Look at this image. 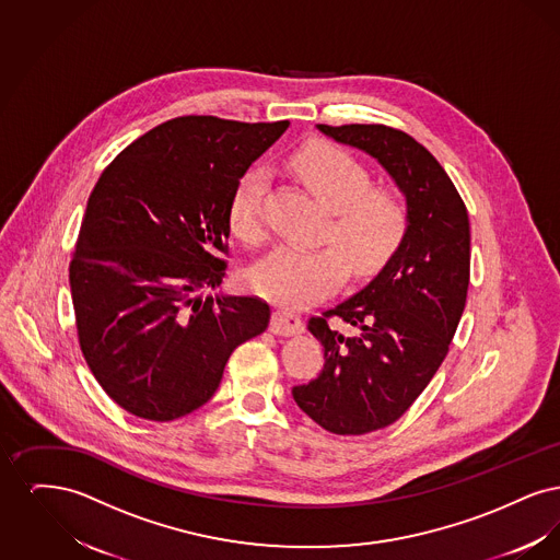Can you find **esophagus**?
Here are the masks:
<instances>
[{
  "instance_id": "esophagus-1",
  "label": "esophagus",
  "mask_w": 560,
  "mask_h": 560,
  "mask_svg": "<svg viewBox=\"0 0 560 560\" xmlns=\"http://www.w3.org/2000/svg\"><path fill=\"white\" fill-rule=\"evenodd\" d=\"M270 331L277 334V336H295V334H302L304 331V325L300 315H295L288 308H281L272 315L270 320Z\"/></svg>"
}]
</instances>
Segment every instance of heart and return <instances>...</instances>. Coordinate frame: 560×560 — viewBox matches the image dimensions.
Returning <instances> with one entry per match:
<instances>
[{
	"label": "heart",
	"mask_w": 560,
	"mask_h": 560,
	"mask_svg": "<svg viewBox=\"0 0 560 560\" xmlns=\"http://www.w3.org/2000/svg\"><path fill=\"white\" fill-rule=\"evenodd\" d=\"M292 165L306 187L331 208L323 240L336 241L339 247L281 243L252 270V283L277 302L308 306L340 283L347 260L357 275L386 262L407 233L409 210L399 190L373 187L370 170L340 147L306 144L293 153ZM267 187V174L252 167L233 192L229 220L245 243L265 237Z\"/></svg>",
	"instance_id": "obj_1"
}]
</instances>
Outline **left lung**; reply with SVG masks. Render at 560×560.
Wrapping results in <instances>:
<instances>
[{
    "label": "left lung",
    "instance_id": "8db88e82",
    "mask_svg": "<svg viewBox=\"0 0 560 560\" xmlns=\"http://www.w3.org/2000/svg\"><path fill=\"white\" fill-rule=\"evenodd\" d=\"M390 174L409 210L407 233L372 281L308 320L325 352L293 400L334 434L390 427L450 352L470 283V222L443 165L418 140L380 124L317 126Z\"/></svg>",
    "mask_w": 560,
    "mask_h": 560
}]
</instances>
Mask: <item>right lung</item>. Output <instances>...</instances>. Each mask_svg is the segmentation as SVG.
<instances>
[{"label": "right lung", "mask_w": 560, "mask_h": 560, "mask_svg": "<svg viewBox=\"0 0 560 560\" xmlns=\"http://www.w3.org/2000/svg\"><path fill=\"white\" fill-rule=\"evenodd\" d=\"M288 126L176 117L126 147L92 190L69 265L78 338L136 418L206 405L231 352L267 329L265 300L206 292L226 275L235 187Z\"/></svg>", "instance_id": "right-lung-1"}]
</instances>
